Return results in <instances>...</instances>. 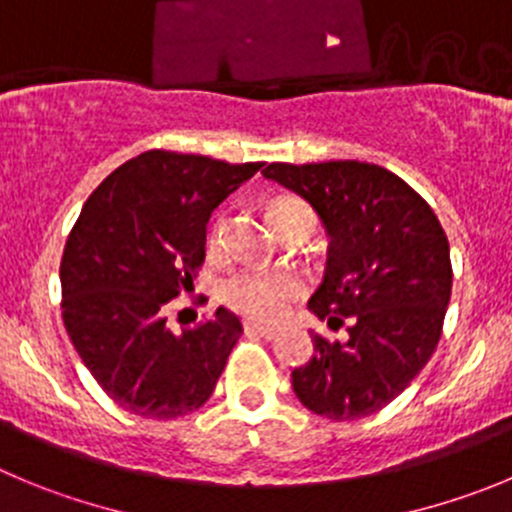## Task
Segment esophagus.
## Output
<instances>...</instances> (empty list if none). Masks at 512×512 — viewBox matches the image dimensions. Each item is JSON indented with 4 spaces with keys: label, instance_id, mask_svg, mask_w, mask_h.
<instances>
[{
    "label": "esophagus",
    "instance_id": "esophagus-1",
    "mask_svg": "<svg viewBox=\"0 0 512 512\" xmlns=\"http://www.w3.org/2000/svg\"><path fill=\"white\" fill-rule=\"evenodd\" d=\"M245 333H250V336H260L265 338V341H272V338L278 336V328L262 326V323H255V321H245Z\"/></svg>",
    "mask_w": 512,
    "mask_h": 512
}]
</instances>
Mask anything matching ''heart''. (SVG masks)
I'll use <instances>...</instances> for the list:
<instances>
[{
	"mask_svg": "<svg viewBox=\"0 0 512 512\" xmlns=\"http://www.w3.org/2000/svg\"><path fill=\"white\" fill-rule=\"evenodd\" d=\"M293 209H308L298 199H280L272 204V219ZM224 214L214 219L207 234L209 255H219L224 250ZM303 293V280L288 270H270V267H245L222 285V300L237 313L247 315L252 321L272 323L280 321L290 310L295 298Z\"/></svg>",
	"mask_w": 512,
	"mask_h": 512,
	"instance_id": "b5f03b06",
	"label": "heart"
}]
</instances>
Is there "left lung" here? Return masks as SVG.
I'll return each mask as SVG.
<instances>
[{
	"label": "left lung",
	"instance_id": "obj_1",
	"mask_svg": "<svg viewBox=\"0 0 512 512\" xmlns=\"http://www.w3.org/2000/svg\"><path fill=\"white\" fill-rule=\"evenodd\" d=\"M262 176L303 197L326 227L328 265L308 308L346 341L313 333L293 371L303 407L333 422L371 417L434 353L452 293L450 242L437 214L391 171L366 161L270 164Z\"/></svg>",
	"mask_w": 512,
	"mask_h": 512
}]
</instances>
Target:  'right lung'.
Segmentation results:
<instances>
[{
	"label": "right lung",
	"instance_id": "add662e5",
	"mask_svg": "<svg viewBox=\"0 0 512 512\" xmlns=\"http://www.w3.org/2000/svg\"><path fill=\"white\" fill-rule=\"evenodd\" d=\"M260 169L146 151L83 204L60 262L62 321L85 369L126 412L166 422L212 396L240 318L217 308L174 333L164 305L194 288L209 217Z\"/></svg>",
	"mask_w": 512,
	"mask_h": 512
}]
</instances>
